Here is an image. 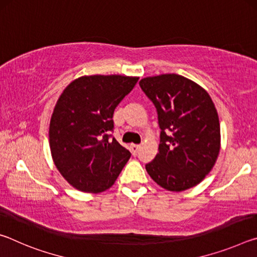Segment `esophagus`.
<instances>
[{"instance_id": "esophagus-1", "label": "esophagus", "mask_w": 257, "mask_h": 257, "mask_svg": "<svg viewBox=\"0 0 257 257\" xmlns=\"http://www.w3.org/2000/svg\"><path fill=\"white\" fill-rule=\"evenodd\" d=\"M139 149H141V145H137V144H132V146H130V150H132V153L135 155L138 153Z\"/></svg>"}]
</instances>
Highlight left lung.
I'll use <instances>...</instances> for the list:
<instances>
[{"mask_svg": "<svg viewBox=\"0 0 257 257\" xmlns=\"http://www.w3.org/2000/svg\"><path fill=\"white\" fill-rule=\"evenodd\" d=\"M156 107L161 128L159 153L145 165L156 184L170 191L198 185L214 167L220 152V121L208 93L176 73L139 81Z\"/></svg>", "mask_w": 257, "mask_h": 257, "instance_id": "8db88e82", "label": "left lung"}]
</instances>
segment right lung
<instances>
[{"instance_id": "obj_1", "label": "right lung", "mask_w": 257, "mask_h": 257, "mask_svg": "<svg viewBox=\"0 0 257 257\" xmlns=\"http://www.w3.org/2000/svg\"><path fill=\"white\" fill-rule=\"evenodd\" d=\"M138 79L82 76L60 95L51 116L50 149L56 169L76 189L93 194L108 189L130 159V152L108 134L115 107Z\"/></svg>"}]
</instances>
